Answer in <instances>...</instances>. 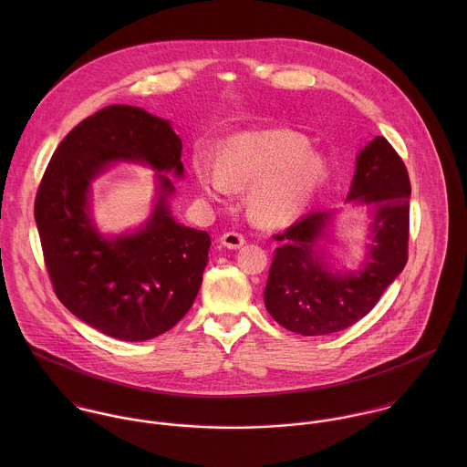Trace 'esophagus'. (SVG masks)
I'll return each instance as SVG.
<instances>
[{"instance_id": "34e87169", "label": "esophagus", "mask_w": 467, "mask_h": 467, "mask_svg": "<svg viewBox=\"0 0 467 467\" xmlns=\"http://www.w3.org/2000/svg\"><path fill=\"white\" fill-rule=\"evenodd\" d=\"M244 243H246V239H244L241 234H237V232H226V234L221 235V244H223L224 248H230V250H237V248H241Z\"/></svg>"}]
</instances>
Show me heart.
I'll return each instance as SVG.
<instances>
[{"mask_svg": "<svg viewBox=\"0 0 467 467\" xmlns=\"http://www.w3.org/2000/svg\"><path fill=\"white\" fill-rule=\"evenodd\" d=\"M201 191L224 200L234 187H248L250 206L269 223L298 215L327 178L326 160L307 149V140L291 131H255L230 136L219 149L217 165L206 156L194 160Z\"/></svg>", "mask_w": 467, "mask_h": 467, "instance_id": "1", "label": "heart"}]
</instances>
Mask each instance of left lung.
Wrapping results in <instances>:
<instances>
[{"instance_id":"obj_1","label":"left lung","mask_w":467,"mask_h":467,"mask_svg":"<svg viewBox=\"0 0 467 467\" xmlns=\"http://www.w3.org/2000/svg\"><path fill=\"white\" fill-rule=\"evenodd\" d=\"M410 178L396 149L376 136L356 158L347 201L365 202L374 221L370 254L359 271L333 273L318 241L333 219L318 210L275 235L282 244L269 267L265 304L284 329L302 336L337 333L372 311L408 261Z\"/></svg>"}]
</instances>
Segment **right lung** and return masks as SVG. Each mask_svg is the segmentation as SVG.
I'll use <instances>...</instances> for the list:
<instances>
[{"label":"right lung","instance_id":"1","mask_svg":"<svg viewBox=\"0 0 467 467\" xmlns=\"http://www.w3.org/2000/svg\"><path fill=\"white\" fill-rule=\"evenodd\" d=\"M113 161H140L182 178V140L141 108L97 111L56 149L34 215L54 291L67 311L111 337L143 341L172 329L192 307L210 235L174 221L167 174H158V201L141 230L100 235L89 215V183Z\"/></svg>","mask_w":467,"mask_h":467}]
</instances>
